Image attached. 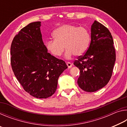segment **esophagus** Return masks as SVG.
Instances as JSON below:
<instances>
[{"label": "esophagus", "instance_id": "obj_1", "mask_svg": "<svg viewBox=\"0 0 127 127\" xmlns=\"http://www.w3.org/2000/svg\"><path fill=\"white\" fill-rule=\"evenodd\" d=\"M66 65H67L68 68H72V64L71 63H70V62H67V63H66Z\"/></svg>", "mask_w": 127, "mask_h": 127}]
</instances>
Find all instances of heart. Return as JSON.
<instances>
[{"mask_svg":"<svg viewBox=\"0 0 127 127\" xmlns=\"http://www.w3.org/2000/svg\"><path fill=\"white\" fill-rule=\"evenodd\" d=\"M54 39L45 42L47 51L55 57H59L66 49L65 57L70 58L73 55H82L89 48L90 35L88 30L83 27L68 24L58 27L52 33Z\"/></svg>","mask_w":127,"mask_h":127,"instance_id":"obj_1","label":"heart"}]
</instances>
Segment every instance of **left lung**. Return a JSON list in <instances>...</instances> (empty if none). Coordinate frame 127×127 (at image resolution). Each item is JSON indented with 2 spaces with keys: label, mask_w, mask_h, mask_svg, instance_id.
I'll list each match as a JSON object with an SVG mask.
<instances>
[{
  "label": "left lung",
  "mask_w": 127,
  "mask_h": 127,
  "mask_svg": "<svg viewBox=\"0 0 127 127\" xmlns=\"http://www.w3.org/2000/svg\"><path fill=\"white\" fill-rule=\"evenodd\" d=\"M113 44L109 30L95 21L91 26L89 48L73 63L80 70L77 83L83 91H96L109 82L116 59Z\"/></svg>",
  "instance_id": "8db88e82"
}]
</instances>
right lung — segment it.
I'll use <instances>...</instances> for the list:
<instances>
[{"label":"right lung","mask_w":127,"mask_h":127,"mask_svg":"<svg viewBox=\"0 0 127 127\" xmlns=\"http://www.w3.org/2000/svg\"><path fill=\"white\" fill-rule=\"evenodd\" d=\"M41 26V22L31 23L16 35L10 47V61L15 76L25 91L35 97L46 98L55 93L59 77L68 66L48 53Z\"/></svg>","instance_id":"add662e5"}]
</instances>
